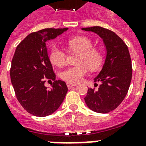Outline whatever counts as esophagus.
<instances>
[{
    "label": "esophagus",
    "instance_id": "1",
    "mask_svg": "<svg viewBox=\"0 0 146 146\" xmlns=\"http://www.w3.org/2000/svg\"><path fill=\"white\" fill-rule=\"evenodd\" d=\"M66 86H67V87H68V89H72L73 87L76 86L77 84H74V83H71V82H66Z\"/></svg>",
    "mask_w": 146,
    "mask_h": 146
}]
</instances>
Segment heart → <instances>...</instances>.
<instances>
[{
	"label": "heart",
	"instance_id": "heart-1",
	"mask_svg": "<svg viewBox=\"0 0 146 146\" xmlns=\"http://www.w3.org/2000/svg\"><path fill=\"white\" fill-rule=\"evenodd\" d=\"M66 47L71 54H79L76 64L77 66H70L60 74L62 80L69 82L77 83L86 75L89 69L96 71L100 69L103 61L102 52L94 48L93 42L89 38L77 36L67 40ZM67 55L64 50L54 44L51 47L49 53V59L54 65L63 66L66 64Z\"/></svg>",
	"mask_w": 146,
	"mask_h": 146
}]
</instances>
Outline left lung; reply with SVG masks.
I'll return each mask as SVG.
<instances>
[{"label":"left lung","mask_w":146,"mask_h":146,"mask_svg":"<svg viewBox=\"0 0 146 146\" xmlns=\"http://www.w3.org/2000/svg\"><path fill=\"white\" fill-rule=\"evenodd\" d=\"M93 32L103 39L107 57L103 68L94 79L101 82L98 89L89 88L85 102L87 106L98 113H106L116 109L127 96L132 80V61L127 45L112 31L100 26L83 28ZM98 84H95V86Z\"/></svg>","instance_id":"8db88e82"}]
</instances>
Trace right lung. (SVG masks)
<instances>
[{
    "label": "right lung",
    "instance_id": "1",
    "mask_svg": "<svg viewBox=\"0 0 146 146\" xmlns=\"http://www.w3.org/2000/svg\"><path fill=\"white\" fill-rule=\"evenodd\" d=\"M68 29H44L30 33L18 45L11 62L10 80L18 102L36 117H45L58 109L67 92L66 83L55 80L48 56L46 42ZM53 80L52 88L44 86Z\"/></svg>",
    "mask_w": 146,
    "mask_h": 146
}]
</instances>
